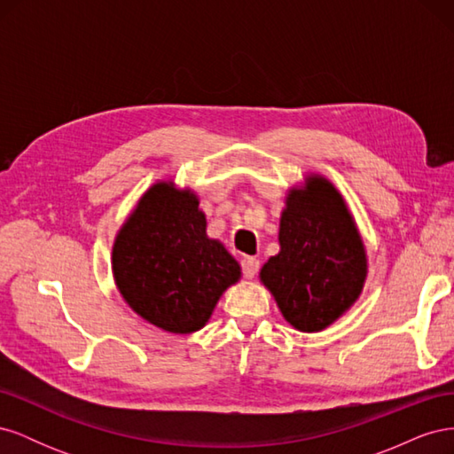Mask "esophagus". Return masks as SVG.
Instances as JSON below:
<instances>
[{"mask_svg":"<svg viewBox=\"0 0 454 454\" xmlns=\"http://www.w3.org/2000/svg\"><path fill=\"white\" fill-rule=\"evenodd\" d=\"M240 265H242L244 277H246V278H254L255 272L259 270V259H257V257H252V255H244L242 261H240Z\"/></svg>","mask_w":454,"mask_h":454,"instance_id":"34e87169","label":"esophagus"}]
</instances>
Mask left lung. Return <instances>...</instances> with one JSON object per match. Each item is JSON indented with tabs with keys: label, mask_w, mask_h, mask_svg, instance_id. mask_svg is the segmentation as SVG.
<instances>
[{
	"label": "left lung",
	"mask_w": 454,
	"mask_h": 454,
	"mask_svg": "<svg viewBox=\"0 0 454 454\" xmlns=\"http://www.w3.org/2000/svg\"><path fill=\"white\" fill-rule=\"evenodd\" d=\"M280 254L261 280L299 332H322L360 297L367 259L358 229L337 189L320 176L290 191L280 219Z\"/></svg>",
	"instance_id": "8db88e82"
}]
</instances>
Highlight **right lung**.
Here are the masks:
<instances>
[{"label":"right lung","mask_w":454,"mask_h":454,"mask_svg":"<svg viewBox=\"0 0 454 454\" xmlns=\"http://www.w3.org/2000/svg\"><path fill=\"white\" fill-rule=\"evenodd\" d=\"M114 277L144 320L170 333H193L240 278V267L222 242L206 237L199 199L160 182L119 231Z\"/></svg>","instance_id":"obj_1"}]
</instances>
